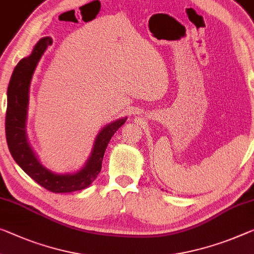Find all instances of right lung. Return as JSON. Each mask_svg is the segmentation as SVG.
<instances>
[{"instance_id": "1", "label": "right lung", "mask_w": 254, "mask_h": 254, "mask_svg": "<svg viewBox=\"0 0 254 254\" xmlns=\"http://www.w3.org/2000/svg\"><path fill=\"white\" fill-rule=\"evenodd\" d=\"M52 38L44 37L34 46L30 56L23 58L11 76L7 86V107L5 116V136L10 153L19 167L37 184L53 193H71L88 187L102 168L107 146L115 132L126 123L127 117L105 125L97 134L93 150L84 167L75 174H57L45 168L37 159L27 139L26 123L29 104L30 81L38 62Z\"/></svg>"}]
</instances>
